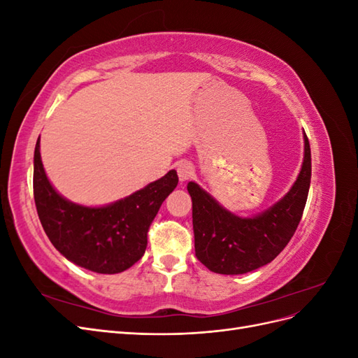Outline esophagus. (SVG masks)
<instances>
[{
    "instance_id": "obj_1",
    "label": "esophagus",
    "mask_w": 358,
    "mask_h": 358,
    "mask_svg": "<svg viewBox=\"0 0 358 358\" xmlns=\"http://www.w3.org/2000/svg\"><path fill=\"white\" fill-rule=\"evenodd\" d=\"M178 170V176L180 180H188L194 175V166L188 161H180L176 166Z\"/></svg>"
}]
</instances>
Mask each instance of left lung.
Returning a JSON list of instances; mask_svg holds the SVG:
<instances>
[{"instance_id":"8db88e82","label":"left lung","mask_w":358,"mask_h":358,"mask_svg":"<svg viewBox=\"0 0 358 358\" xmlns=\"http://www.w3.org/2000/svg\"><path fill=\"white\" fill-rule=\"evenodd\" d=\"M305 158L294 185L284 199L254 218H241L201 189L188 183L192 200L196 257L215 273L243 275L275 259L296 233L310 185V146L306 133Z\"/></svg>"}]
</instances>
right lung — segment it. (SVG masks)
<instances>
[{
	"label": "right lung",
	"instance_id": "1",
	"mask_svg": "<svg viewBox=\"0 0 358 358\" xmlns=\"http://www.w3.org/2000/svg\"><path fill=\"white\" fill-rule=\"evenodd\" d=\"M176 170L145 188L103 208H86L64 199L50 185L34 150V200L40 222L58 251L91 272L113 275L143 257L148 231L162 201L176 188Z\"/></svg>",
	"mask_w": 358,
	"mask_h": 358
}]
</instances>
